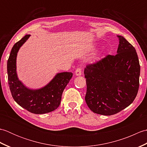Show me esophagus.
<instances>
[{
    "mask_svg": "<svg viewBox=\"0 0 147 147\" xmlns=\"http://www.w3.org/2000/svg\"><path fill=\"white\" fill-rule=\"evenodd\" d=\"M75 74L76 76H81V75H82V68H80V67L77 68L76 71H75Z\"/></svg>",
    "mask_w": 147,
    "mask_h": 147,
    "instance_id": "obj_1",
    "label": "esophagus"
}]
</instances>
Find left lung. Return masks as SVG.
<instances>
[{
	"label": "left lung",
	"mask_w": 147,
	"mask_h": 147,
	"mask_svg": "<svg viewBox=\"0 0 147 147\" xmlns=\"http://www.w3.org/2000/svg\"><path fill=\"white\" fill-rule=\"evenodd\" d=\"M117 36V54L109 55L84 70L85 101L98 114L118 113L131 104L138 91L140 66L136 50L123 36Z\"/></svg>",
	"instance_id": "1"
}]
</instances>
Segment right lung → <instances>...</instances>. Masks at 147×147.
Instances as JSON below:
<instances>
[{"label": "right lung", "instance_id": "right-lung-1", "mask_svg": "<svg viewBox=\"0 0 147 147\" xmlns=\"http://www.w3.org/2000/svg\"><path fill=\"white\" fill-rule=\"evenodd\" d=\"M30 36L26 35L12 48L7 61L8 83L12 97L18 105L33 114H46L55 111L60 105L62 92L73 73H58L50 82L40 88H30L24 85L18 76L16 59L19 50Z\"/></svg>", "mask_w": 147, "mask_h": 147}]
</instances>
